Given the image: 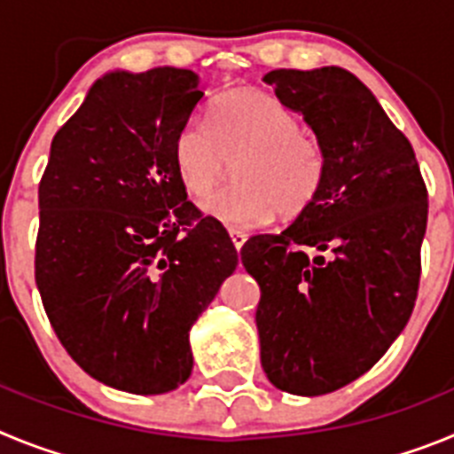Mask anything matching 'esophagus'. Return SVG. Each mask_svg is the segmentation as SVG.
<instances>
[{
	"label": "esophagus",
	"mask_w": 454,
	"mask_h": 454,
	"mask_svg": "<svg viewBox=\"0 0 454 454\" xmlns=\"http://www.w3.org/2000/svg\"><path fill=\"white\" fill-rule=\"evenodd\" d=\"M230 236H231V243H234L236 250H240V247L246 246V240H247V234H246V231L231 230V231H230Z\"/></svg>",
	"instance_id": "1"
}]
</instances>
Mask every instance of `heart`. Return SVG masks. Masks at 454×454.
Returning a JSON list of instances; mask_svg holds the SVG:
<instances>
[{
	"label": "heart",
	"mask_w": 454,
	"mask_h": 454,
	"mask_svg": "<svg viewBox=\"0 0 454 454\" xmlns=\"http://www.w3.org/2000/svg\"><path fill=\"white\" fill-rule=\"evenodd\" d=\"M177 177L192 198H207L230 163L236 186L204 202V211L231 230H256L300 218L318 202L330 175L320 138L302 131L300 115L263 90H234L220 98L208 120L191 118L172 143Z\"/></svg>",
	"instance_id": "obj_1"
}]
</instances>
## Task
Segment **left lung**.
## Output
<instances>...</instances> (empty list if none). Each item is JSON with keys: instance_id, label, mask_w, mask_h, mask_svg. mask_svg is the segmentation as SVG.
<instances>
[{"instance_id": "obj_1", "label": "left lung", "mask_w": 454, "mask_h": 454, "mask_svg": "<svg viewBox=\"0 0 454 454\" xmlns=\"http://www.w3.org/2000/svg\"><path fill=\"white\" fill-rule=\"evenodd\" d=\"M266 82L323 140L330 175L307 214L252 236L240 262L262 288L268 380L323 395L371 371L414 311L427 188L407 136L352 72L282 67Z\"/></svg>"}]
</instances>
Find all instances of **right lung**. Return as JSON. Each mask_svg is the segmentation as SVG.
<instances>
[{
  "mask_svg": "<svg viewBox=\"0 0 454 454\" xmlns=\"http://www.w3.org/2000/svg\"><path fill=\"white\" fill-rule=\"evenodd\" d=\"M182 67L111 72L51 140L38 186L35 286L67 355L154 395L192 371L188 330L239 254L177 177L172 143L202 102Z\"/></svg>",
  "mask_w": 454,
  "mask_h": 454,
  "instance_id": "right-lung-1",
  "label": "right lung"
}]
</instances>
